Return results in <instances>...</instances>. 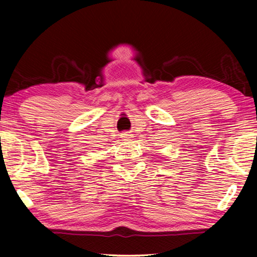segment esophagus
<instances>
[{"label": "esophagus", "mask_w": 257, "mask_h": 257, "mask_svg": "<svg viewBox=\"0 0 257 257\" xmlns=\"http://www.w3.org/2000/svg\"><path fill=\"white\" fill-rule=\"evenodd\" d=\"M121 138H122V141L127 142V141H130V139L133 138V135H130L128 133H123L122 135H121Z\"/></svg>", "instance_id": "esophagus-1"}]
</instances>
